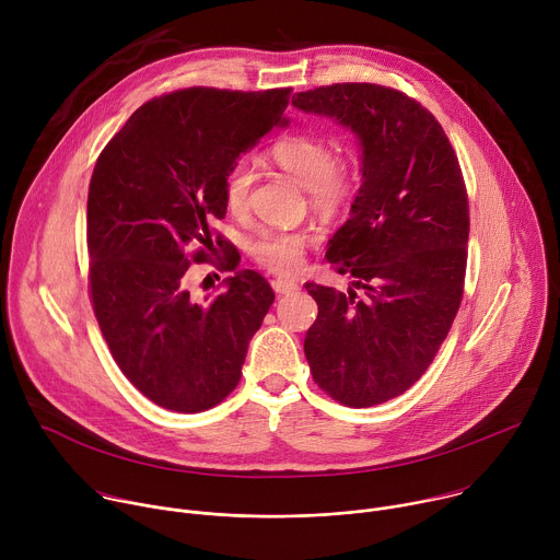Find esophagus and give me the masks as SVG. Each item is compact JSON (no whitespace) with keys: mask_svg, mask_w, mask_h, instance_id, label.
<instances>
[{"mask_svg":"<svg viewBox=\"0 0 560 560\" xmlns=\"http://www.w3.org/2000/svg\"><path fill=\"white\" fill-rule=\"evenodd\" d=\"M272 288H275L277 294H290V292H294L299 285H296L294 281H290V279H275V281H272Z\"/></svg>","mask_w":560,"mask_h":560,"instance_id":"1","label":"esophagus"}]
</instances>
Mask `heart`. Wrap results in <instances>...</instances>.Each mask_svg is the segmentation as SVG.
I'll return each mask as SVG.
<instances>
[{
    "mask_svg": "<svg viewBox=\"0 0 560 560\" xmlns=\"http://www.w3.org/2000/svg\"><path fill=\"white\" fill-rule=\"evenodd\" d=\"M272 162L303 190L318 208H337L352 190V179L346 168L335 166V148L328 139L316 135H292L279 139L270 148ZM257 166L244 156L232 164L223 182V201L232 214H242L248 208V197ZM307 234L299 232H266L253 246L255 259L272 272H292L301 266Z\"/></svg>",
    "mask_w": 560,
    "mask_h": 560,
    "instance_id": "heart-1",
    "label": "heart"
}]
</instances>
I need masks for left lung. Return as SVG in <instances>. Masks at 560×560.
<instances>
[{
	"instance_id": "8db88e82",
	"label": "left lung",
	"mask_w": 560,
	"mask_h": 560,
	"mask_svg": "<svg viewBox=\"0 0 560 560\" xmlns=\"http://www.w3.org/2000/svg\"><path fill=\"white\" fill-rule=\"evenodd\" d=\"M292 106L348 128L361 164L326 253L352 285L305 283L318 305L305 359L339 404L378 406L421 378L460 305L469 212L458 159L432 113L385 86H322Z\"/></svg>"
}]
</instances>
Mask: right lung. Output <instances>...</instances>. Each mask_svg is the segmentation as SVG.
<instances>
[{
	"instance_id": "add662e5",
	"label": "right lung",
	"mask_w": 560,
	"mask_h": 560,
	"mask_svg": "<svg viewBox=\"0 0 560 560\" xmlns=\"http://www.w3.org/2000/svg\"><path fill=\"white\" fill-rule=\"evenodd\" d=\"M290 89H188L137 108L97 159L89 188L91 294L102 335L128 381L173 412L210 410L242 378L248 343L275 292L234 270L223 292L195 294L186 272L214 248L223 182L272 128H285Z\"/></svg>"
}]
</instances>
